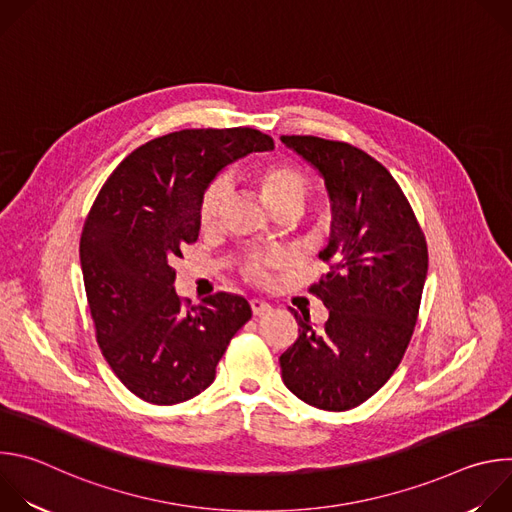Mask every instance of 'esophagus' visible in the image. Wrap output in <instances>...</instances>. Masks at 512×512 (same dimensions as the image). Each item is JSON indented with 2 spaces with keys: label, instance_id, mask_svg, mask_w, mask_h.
<instances>
[{
  "label": "esophagus",
  "instance_id": "obj_1",
  "mask_svg": "<svg viewBox=\"0 0 512 512\" xmlns=\"http://www.w3.org/2000/svg\"><path fill=\"white\" fill-rule=\"evenodd\" d=\"M251 310L253 316H265L271 312V304H267L265 300H251Z\"/></svg>",
  "mask_w": 512,
  "mask_h": 512
}]
</instances>
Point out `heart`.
<instances>
[{
    "mask_svg": "<svg viewBox=\"0 0 512 512\" xmlns=\"http://www.w3.org/2000/svg\"><path fill=\"white\" fill-rule=\"evenodd\" d=\"M255 182L265 206L275 212L279 208H296L302 210L308 194H310V180L308 176L294 164L273 162L255 172ZM227 198L225 182H214L200 202V225L210 227L221 216L223 204ZM247 275L253 281H263L267 277L265 265L261 261H253L247 267Z\"/></svg>",
    "mask_w": 512,
    "mask_h": 512,
    "instance_id": "1",
    "label": "heart"
}]
</instances>
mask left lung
Listing matches in <instances>:
<instances>
[{
	"label": "left lung",
	"instance_id": "1",
	"mask_svg": "<svg viewBox=\"0 0 512 512\" xmlns=\"http://www.w3.org/2000/svg\"><path fill=\"white\" fill-rule=\"evenodd\" d=\"M324 180L330 237L320 253L330 271L312 285L328 308L281 356L285 387L318 409L346 411L373 397L395 373L411 340L427 277V245L389 170L344 141L281 135Z\"/></svg>",
	"mask_w": 512,
	"mask_h": 512
}]
</instances>
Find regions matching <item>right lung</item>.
<instances>
[{"label": "right lung", "mask_w": 512, "mask_h": 512, "mask_svg": "<svg viewBox=\"0 0 512 512\" xmlns=\"http://www.w3.org/2000/svg\"><path fill=\"white\" fill-rule=\"evenodd\" d=\"M271 150L273 139L251 127L182 129L143 143L101 188L81 235V269L101 352L139 399L176 405L202 393L251 318L249 302L227 291L184 308L172 263L198 239L216 174Z\"/></svg>", "instance_id": "obj_1"}]
</instances>
